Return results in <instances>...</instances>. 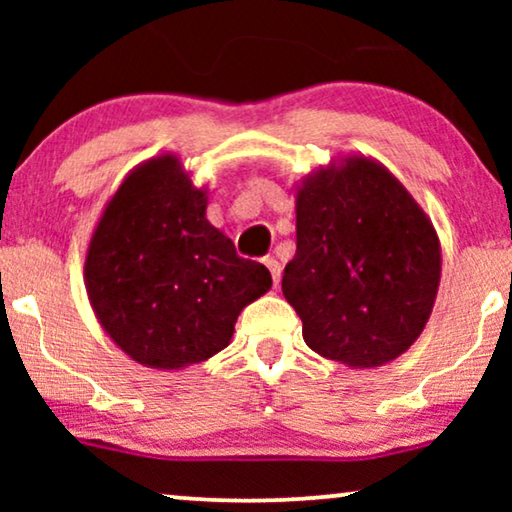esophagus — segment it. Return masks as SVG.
I'll list each match as a JSON object with an SVG mask.
<instances>
[{"label": "esophagus", "instance_id": "34e87169", "mask_svg": "<svg viewBox=\"0 0 512 512\" xmlns=\"http://www.w3.org/2000/svg\"><path fill=\"white\" fill-rule=\"evenodd\" d=\"M265 265H268V270L272 272V279H275V284H277L279 275H282V265H279V261H275V258H268Z\"/></svg>", "mask_w": 512, "mask_h": 512}]
</instances>
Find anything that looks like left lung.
I'll return each mask as SVG.
<instances>
[{
    "mask_svg": "<svg viewBox=\"0 0 512 512\" xmlns=\"http://www.w3.org/2000/svg\"><path fill=\"white\" fill-rule=\"evenodd\" d=\"M436 228L401 181L363 153L296 186V256L282 291L312 352L377 368L408 352L440 286Z\"/></svg>",
    "mask_w": 512,
    "mask_h": 512,
    "instance_id": "8db88e82",
    "label": "left lung"
}]
</instances>
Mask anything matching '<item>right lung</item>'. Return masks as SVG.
<instances>
[{"label": "right lung", "mask_w": 512, "mask_h": 512, "mask_svg": "<svg viewBox=\"0 0 512 512\" xmlns=\"http://www.w3.org/2000/svg\"><path fill=\"white\" fill-rule=\"evenodd\" d=\"M207 186L177 153L121 181L88 242L83 282L97 321L132 361L184 370L230 345L235 321L270 291L265 265L207 221Z\"/></svg>", "instance_id": "right-lung-1"}]
</instances>
